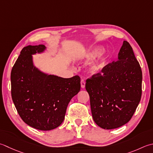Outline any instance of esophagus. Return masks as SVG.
Instances as JSON below:
<instances>
[{"label": "esophagus", "instance_id": "esophagus-1", "mask_svg": "<svg viewBox=\"0 0 153 153\" xmlns=\"http://www.w3.org/2000/svg\"><path fill=\"white\" fill-rule=\"evenodd\" d=\"M85 80H83V79H82L81 80V87H82V88H85Z\"/></svg>", "mask_w": 153, "mask_h": 153}]
</instances>
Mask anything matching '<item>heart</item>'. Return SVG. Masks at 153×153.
<instances>
[{
    "instance_id": "b5f03b06",
    "label": "heart",
    "mask_w": 153,
    "mask_h": 153,
    "mask_svg": "<svg viewBox=\"0 0 153 153\" xmlns=\"http://www.w3.org/2000/svg\"><path fill=\"white\" fill-rule=\"evenodd\" d=\"M95 58L88 66V71L91 74L100 73L103 70L107 62V51L94 48L89 50L82 56L79 62H87Z\"/></svg>"
}]
</instances>
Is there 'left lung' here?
I'll return each instance as SVG.
<instances>
[{
	"label": "left lung",
	"mask_w": 153,
	"mask_h": 153,
	"mask_svg": "<svg viewBox=\"0 0 153 153\" xmlns=\"http://www.w3.org/2000/svg\"><path fill=\"white\" fill-rule=\"evenodd\" d=\"M142 78L132 47L124 40L117 60L86 80L92 117L99 127L113 129L130 121L141 98Z\"/></svg>",
	"instance_id": "obj_1"
}]
</instances>
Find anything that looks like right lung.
I'll return each instance as SVG.
<instances>
[{
    "instance_id": "obj_1",
    "label": "right lung",
    "mask_w": 153,
    "mask_h": 153,
    "mask_svg": "<svg viewBox=\"0 0 153 153\" xmlns=\"http://www.w3.org/2000/svg\"><path fill=\"white\" fill-rule=\"evenodd\" d=\"M44 45L27 46L12 69L11 95L23 121L41 131L54 129L64 121L71 98L80 91V77L63 78L36 68L33 56L46 50Z\"/></svg>"
}]
</instances>
